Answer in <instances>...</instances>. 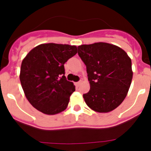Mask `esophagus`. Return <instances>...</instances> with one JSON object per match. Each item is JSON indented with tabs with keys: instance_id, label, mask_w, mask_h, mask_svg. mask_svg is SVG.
<instances>
[{
	"instance_id": "34e87169",
	"label": "esophagus",
	"mask_w": 151,
	"mask_h": 151,
	"mask_svg": "<svg viewBox=\"0 0 151 151\" xmlns=\"http://www.w3.org/2000/svg\"><path fill=\"white\" fill-rule=\"evenodd\" d=\"M81 84V81H78V82H76L75 83V85H77V86H79V85H80Z\"/></svg>"
}]
</instances>
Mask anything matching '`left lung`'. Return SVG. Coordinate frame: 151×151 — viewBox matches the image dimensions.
Masks as SVG:
<instances>
[{"mask_svg":"<svg viewBox=\"0 0 151 151\" xmlns=\"http://www.w3.org/2000/svg\"><path fill=\"white\" fill-rule=\"evenodd\" d=\"M78 48L90 84L89 92L83 95L85 103L96 112L112 111L123 102L131 85V59L121 48L104 42Z\"/></svg>","mask_w":151,"mask_h":151,"instance_id":"left-lung-1","label":"left lung"}]
</instances>
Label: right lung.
Here are the masks:
<instances>
[{"label":"right lung","mask_w":151,"mask_h":151,"mask_svg":"<svg viewBox=\"0 0 151 151\" xmlns=\"http://www.w3.org/2000/svg\"><path fill=\"white\" fill-rule=\"evenodd\" d=\"M77 52L75 45L42 44L23 59L20 82L27 99L37 110L49 115L66 110L75 86L66 80L64 64Z\"/></svg>","instance_id":"obj_1"}]
</instances>
